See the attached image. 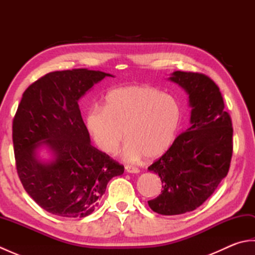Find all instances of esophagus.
<instances>
[{
	"label": "esophagus",
	"instance_id": "obj_1",
	"mask_svg": "<svg viewBox=\"0 0 255 255\" xmlns=\"http://www.w3.org/2000/svg\"><path fill=\"white\" fill-rule=\"evenodd\" d=\"M125 170H126L128 173H139L140 170L136 166H132V165H126L125 166Z\"/></svg>",
	"mask_w": 255,
	"mask_h": 255
}]
</instances>
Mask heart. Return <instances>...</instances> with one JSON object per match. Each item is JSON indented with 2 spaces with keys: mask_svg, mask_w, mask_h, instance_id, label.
Here are the masks:
<instances>
[{
  "mask_svg": "<svg viewBox=\"0 0 255 255\" xmlns=\"http://www.w3.org/2000/svg\"><path fill=\"white\" fill-rule=\"evenodd\" d=\"M183 119V108L174 96L151 86H124L111 91L104 108L93 107L85 124L95 144L113 154L127 139L123 156L137 161L142 155L158 159L169 150Z\"/></svg>",
  "mask_w": 255,
  "mask_h": 255,
  "instance_id": "b5f03b06",
  "label": "heart"
}]
</instances>
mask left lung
I'll return each mask as SVG.
<instances>
[{"label":"left lung","mask_w":255,"mask_h":255,"mask_svg":"<svg viewBox=\"0 0 255 255\" xmlns=\"http://www.w3.org/2000/svg\"><path fill=\"white\" fill-rule=\"evenodd\" d=\"M169 80L188 94L191 127L148 167L163 188L148 204L154 213L173 216L199 207L228 174L234 129L219 88L207 75L175 71Z\"/></svg>","instance_id":"obj_1"}]
</instances>
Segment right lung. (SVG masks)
I'll return each instance as SVG.
<instances>
[{
	"label": "right lung",
	"instance_id": "right-lung-1",
	"mask_svg": "<svg viewBox=\"0 0 255 255\" xmlns=\"http://www.w3.org/2000/svg\"><path fill=\"white\" fill-rule=\"evenodd\" d=\"M110 73L88 69L50 72L24 92L13 119L16 170L27 194L48 213L83 218L99 206L124 165L91 144L78 102ZM45 145L53 159L45 162Z\"/></svg>",
	"mask_w": 255,
	"mask_h": 255
}]
</instances>
